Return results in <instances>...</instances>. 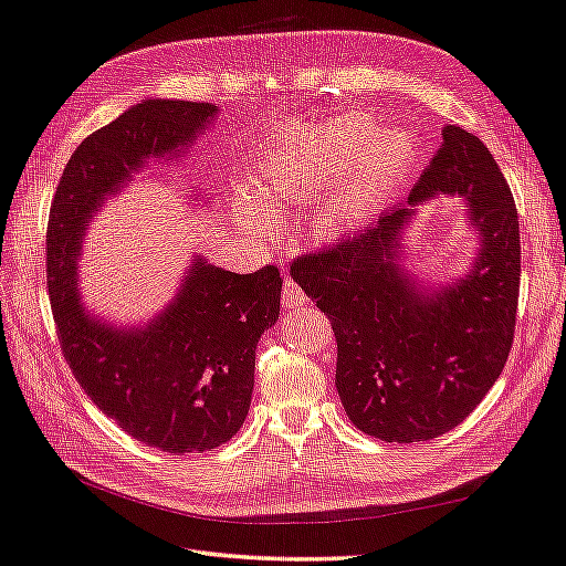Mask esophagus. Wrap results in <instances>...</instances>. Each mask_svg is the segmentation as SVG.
<instances>
[{
	"instance_id": "34e87169",
	"label": "esophagus",
	"mask_w": 566,
	"mask_h": 566,
	"mask_svg": "<svg viewBox=\"0 0 566 566\" xmlns=\"http://www.w3.org/2000/svg\"><path fill=\"white\" fill-rule=\"evenodd\" d=\"M304 304H307V295H304V290L295 281H285V285H283V307L287 312H297V310L304 307Z\"/></svg>"
}]
</instances>
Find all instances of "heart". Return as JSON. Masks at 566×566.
Instances as JSON below:
<instances>
[{"label": "heart", "instance_id": "heart-1", "mask_svg": "<svg viewBox=\"0 0 566 566\" xmlns=\"http://www.w3.org/2000/svg\"><path fill=\"white\" fill-rule=\"evenodd\" d=\"M417 159L415 135L402 128L371 133V120L347 114L312 128H293L273 137L256 171V192L269 205L343 182L321 202L314 228L338 235L366 219L374 205L400 182ZM250 223L264 217L252 213Z\"/></svg>", "mask_w": 566, "mask_h": 566}]
</instances>
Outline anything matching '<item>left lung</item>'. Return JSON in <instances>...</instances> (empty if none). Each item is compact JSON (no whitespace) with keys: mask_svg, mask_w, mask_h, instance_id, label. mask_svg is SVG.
I'll return each mask as SVG.
<instances>
[{"mask_svg":"<svg viewBox=\"0 0 566 566\" xmlns=\"http://www.w3.org/2000/svg\"><path fill=\"white\" fill-rule=\"evenodd\" d=\"M436 193L465 197L482 250L464 280L423 296L396 252L410 207ZM290 276L331 321L335 388L349 421L386 442L438 438L481 405L512 349L522 276L512 190L476 135L446 126L409 207L293 259Z\"/></svg>","mask_w":566,"mask_h":566,"instance_id":"obj_1","label":"left lung"}]
</instances>
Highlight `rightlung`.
Returning a JSON list of instances; mask_svg holds the SVG:
<instances>
[{
    "label": "right lung",
    "mask_w": 566,
    "mask_h": 566,
    "mask_svg": "<svg viewBox=\"0 0 566 566\" xmlns=\"http://www.w3.org/2000/svg\"><path fill=\"white\" fill-rule=\"evenodd\" d=\"M219 109L207 102L147 99L73 151L48 226V287L61 353L99 411L149 448L205 452L245 423L254 353L281 312V271L233 273L195 259L176 300L145 328L90 318L75 290L81 240L104 195L147 159L178 155Z\"/></svg>",
    "instance_id": "add662e5"
}]
</instances>
